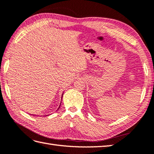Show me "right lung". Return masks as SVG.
<instances>
[{
    "label": "right lung",
    "mask_w": 154,
    "mask_h": 154,
    "mask_svg": "<svg viewBox=\"0 0 154 154\" xmlns=\"http://www.w3.org/2000/svg\"><path fill=\"white\" fill-rule=\"evenodd\" d=\"M62 96H63V94H62ZM60 106H59V108H60ZM59 108H58V109H59Z\"/></svg>",
    "instance_id": "obj_1"
}]
</instances>
